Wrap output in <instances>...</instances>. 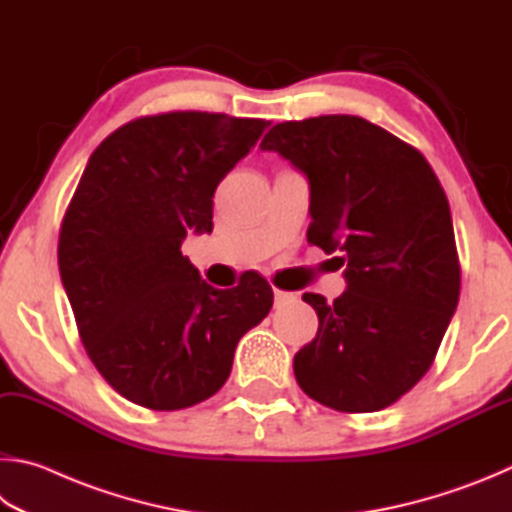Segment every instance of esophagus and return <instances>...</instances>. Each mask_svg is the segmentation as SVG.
I'll list each match as a JSON object with an SVG mask.
<instances>
[{"instance_id":"1","label":"esophagus","mask_w":512,"mask_h":512,"mask_svg":"<svg viewBox=\"0 0 512 512\" xmlns=\"http://www.w3.org/2000/svg\"><path fill=\"white\" fill-rule=\"evenodd\" d=\"M288 299H292V294L290 292H283V290H274V301H276V306H283L285 301Z\"/></svg>"}]
</instances>
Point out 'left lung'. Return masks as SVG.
I'll list each match as a JSON object with an SVG mask.
<instances>
[{
    "mask_svg": "<svg viewBox=\"0 0 512 512\" xmlns=\"http://www.w3.org/2000/svg\"><path fill=\"white\" fill-rule=\"evenodd\" d=\"M306 175L308 242L339 254L346 290L306 292L317 337L294 355L312 400L348 414L380 411L432 366L459 303L450 204L409 143L360 116L276 123L261 141Z\"/></svg>",
    "mask_w": 512,
    "mask_h": 512,
    "instance_id": "left-lung-1",
    "label": "left lung"
}]
</instances>
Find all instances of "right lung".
Segmentation results:
<instances>
[{
  "label": "right lung",
  "mask_w": 512,
  "mask_h": 512,
  "mask_svg": "<svg viewBox=\"0 0 512 512\" xmlns=\"http://www.w3.org/2000/svg\"><path fill=\"white\" fill-rule=\"evenodd\" d=\"M270 121L209 112L141 116L92 157L65 213L60 279L89 360L134 405L175 411L227 382L233 351L274 292L261 274L215 290L182 256L211 233L213 193Z\"/></svg>",
  "instance_id": "add662e5"
}]
</instances>
